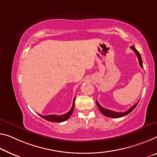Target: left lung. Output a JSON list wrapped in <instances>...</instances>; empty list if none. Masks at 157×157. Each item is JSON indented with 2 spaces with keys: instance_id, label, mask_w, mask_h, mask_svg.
Returning <instances> with one entry per match:
<instances>
[{
  "instance_id": "8db88e82",
  "label": "left lung",
  "mask_w": 157,
  "mask_h": 157,
  "mask_svg": "<svg viewBox=\"0 0 157 157\" xmlns=\"http://www.w3.org/2000/svg\"><path fill=\"white\" fill-rule=\"evenodd\" d=\"M131 48L132 50H133L135 52H136V54L137 55V58H138V60H139L140 66L141 67H143V60H142V57H141L140 54L139 53V52L137 51V50L136 49V48H135L134 46H131ZM137 103H138V102L135 104L133 106H132V107L130 108L129 109H128V111H126V112H114V111H112L110 109H105V108H103L102 107H101L100 105L98 103V101H96V104H97L98 107L99 108V109H100V111L101 112V113H102V114H104L105 116H106V117H110V118H119V117H124V116L128 114L129 113H131L132 111L136 107Z\"/></svg>"
}]
</instances>
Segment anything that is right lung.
Segmentation results:
<instances>
[{
    "label": "right lung",
    "instance_id": "right-lung-1",
    "mask_svg": "<svg viewBox=\"0 0 157 157\" xmlns=\"http://www.w3.org/2000/svg\"><path fill=\"white\" fill-rule=\"evenodd\" d=\"M76 98H74V102H73V105H72V107L71 110L69 111L68 113L65 114H62V115H55V114H50V115H48V116H42L38 114V115L40 117H41L43 119L48 121H51V122H63L64 121H66L69 119V117H71V115L72 114L74 111V102H75Z\"/></svg>",
    "mask_w": 157,
    "mask_h": 157
}]
</instances>
